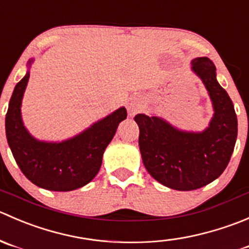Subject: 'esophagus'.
<instances>
[{"label": "esophagus", "mask_w": 249, "mask_h": 249, "mask_svg": "<svg viewBox=\"0 0 249 249\" xmlns=\"http://www.w3.org/2000/svg\"><path fill=\"white\" fill-rule=\"evenodd\" d=\"M127 109L130 116H133V115L137 114L142 109V102L139 99H137V98H130L127 103Z\"/></svg>", "instance_id": "obj_1"}]
</instances>
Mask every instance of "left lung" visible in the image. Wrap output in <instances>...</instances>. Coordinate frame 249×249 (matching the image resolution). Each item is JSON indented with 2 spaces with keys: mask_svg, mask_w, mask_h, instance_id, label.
Instances as JSON below:
<instances>
[{
  "mask_svg": "<svg viewBox=\"0 0 249 249\" xmlns=\"http://www.w3.org/2000/svg\"><path fill=\"white\" fill-rule=\"evenodd\" d=\"M191 70L201 78L213 105V117L205 130L179 129L157 116L134 117L146 171L162 185L179 191L196 190L215 180L228 166L237 138L233 104L216 81L213 61L195 58Z\"/></svg>",
  "mask_w": 249,
  "mask_h": 249,
  "instance_id": "1",
  "label": "left lung"
}]
</instances>
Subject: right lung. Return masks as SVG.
Listing matches in <instances>:
<instances>
[{"label": "right lung", "instance_id": "add662e5", "mask_svg": "<svg viewBox=\"0 0 249 249\" xmlns=\"http://www.w3.org/2000/svg\"><path fill=\"white\" fill-rule=\"evenodd\" d=\"M28 72L14 87L6 115L7 142L24 176L42 189L71 191L93 180L102 167L103 155L127 117L124 107L115 110L80 134L63 142H43L34 138L21 119V100L30 77Z\"/></svg>", "mask_w": 249, "mask_h": 249}]
</instances>
